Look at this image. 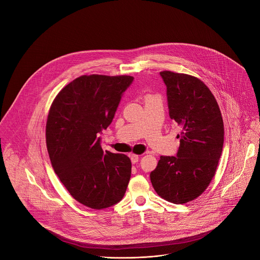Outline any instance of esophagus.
<instances>
[{
  "label": "esophagus",
  "mask_w": 260,
  "mask_h": 260,
  "mask_svg": "<svg viewBox=\"0 0 260 260\" xmlns=\"http://www.w3.org/2000/svg\"><path fill=\"white\" fill-rule=\"evenodd\" d=\"M129 157H131V160L133 164H137L139 161V155H137V154H131Z\"/></svg>",
  "instance_id": "1"
}]
</instances>
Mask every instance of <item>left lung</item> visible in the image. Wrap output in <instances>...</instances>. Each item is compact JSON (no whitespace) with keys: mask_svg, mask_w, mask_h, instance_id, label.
Returning a JSON list of instances; mask_svg holds the SVG:
<instances>
[{"mask_svg":"<svg viewBox=\"0 0 260 260\" xmlns=\"http://www.w3.org/2000/svg\"><path fill=\"white\" fill-rule=\"evenodd\" d=\"M169 113L181 128L176 156H160L150 173L156 193L177 205L200 197L215 176L224 141V125L209 87L187 74L162 71Z\"/></svg>","mask_w":260,"mask_h":260,"instance_id":"left-lung-1","label":"left lung"}]
</instances>
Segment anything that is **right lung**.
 <instances>
[{
    "label": "right lung",
    "mask_w": 260,
    "mask_h": 260,
    "mask_svg": "<svg viewBox=\"0 0 260 260\" xmlns=\"http://www.w3.org/2000/svg\"><path fill=\"white\" fill-rule=\"evenodd\" d=\"M134 77L83 75L53 100L46 123L49 158L60 182L78 203L102 210L120 202L131 179L128 156L104 151L98 134L112 122Z\"/></svg>",
    "instance_id": "right-lung-1"
}]
</instances>
